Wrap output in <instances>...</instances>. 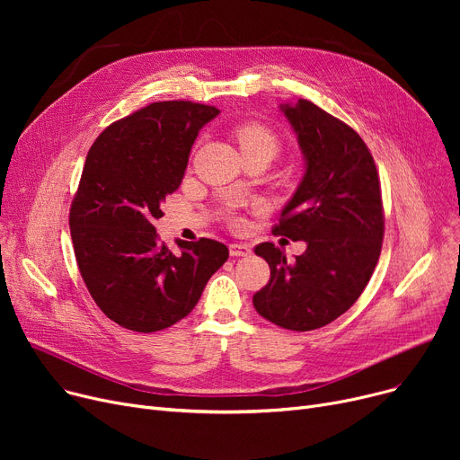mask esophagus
<instances>
[{
  "label": "esophagus",
  "instance_id": "34e87169",
  "mask_svg": "<svg viewBox=\"0 0 460 460\" xmlns=\"http://www.w3.org/2000/svg\"><path fill=\"white\" fill-rule=\"evenodd\" d=\"M229 253H231V257H248V255H252V246L234 243L229 246Z\"/></svg>",
  "mask_w": 460,
  "mask_h": 460
}]
</instances>
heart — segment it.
I'll return each instance as SVG.
<instances>
[{"mask_svg": "<svg viewBox=\"0 0 460 460\" xmlns=\"http://www.w3.org/2000/svg\"><path fill=\"white\" fill-rule=\"evenodd\" d=\"M234 137L240 145V149H243V153H248L253 149H270L276 153V149H278L276 136L269 128H264L262 125H255V123L243 125L240 128H236Z\"/></svg>", "mask_w": 460, "mask_h": 460, "instance_id": "1", "label": "heart"}]
</instances>
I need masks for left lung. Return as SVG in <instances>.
Returning <instances> with one entry per match:
<instances>
[{"instance_id": "left-lung-1", "label": "left lung", "mask_w": 460, "mask_h": 460, "mask_svg": "<svg viewBox=\"0 0 460 460\" xmlns=\"http://www.w3.org/2000/svg\"><path fill=\"white\" fill-rule=\"evenodd\" d=\"M305 162L272 229L307 244L293 264L272 243L255 246L270 279L253 295L261 317L295 332L335 321L359 298L382 250L384 210L375 160L349 125L313 102L281 104Z\"/></svg>"}]
</instances>
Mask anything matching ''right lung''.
<instances>
[{
    "label": "right lung",
    "instance_id": "right-lung-1",
    "mask_svg": "<svg viewBox=\"0 0 460 460\" xmlns=\"http://www.w3.org/2000/svg\"><path fill=\"white\" fill-rule=\"evenodd\" d=\"M220 110L188 101L153 102L94 139L68 226L80 274L104 315L127 330L173 326L196 307L229 257L210 238L158 240L160 205L184 177L191 145Z\"/></svg>",
    "mask_w": 460,
    "mask_h": 460
}]
</instances>
